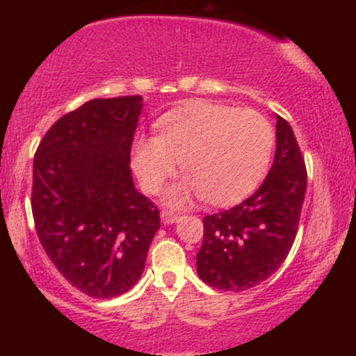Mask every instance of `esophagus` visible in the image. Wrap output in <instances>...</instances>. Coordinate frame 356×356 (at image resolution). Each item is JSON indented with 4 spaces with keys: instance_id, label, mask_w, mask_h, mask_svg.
I'll return each mask as SVG.
<instances>
[{
    "instance_id": "1",
    "label": "esophagus",
    "mask_w": 356,
    "mask_h": 356,
    "mask_svg": "<svg viewBox=\"0 0 356 356\" xmlns=\"http://www.w3.org/2000/svg\"><path fill=\"white\" fill-rule=\"evenodd\" d=\"M161 219H162V222H164V224H167V226H169V224L177 222V220H179V216H177V214H170V212H162V214H161Z\"/></svg>"
}]
</instances>
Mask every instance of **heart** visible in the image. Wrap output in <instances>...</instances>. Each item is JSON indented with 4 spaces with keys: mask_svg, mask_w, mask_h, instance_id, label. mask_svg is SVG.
<instances>
[{
    "mask_svg": "<svg viewBox=\"0 0 356 356\" xmlns=\"http://www.w3.org/2000/svg\"><path fill=\"white\" fill-rule=\"evenodd\" d=\"M157 129L159 136L134 140L130 159L150 194L164 189L182 161L187 177L165 195L172 207L202 197L212 206H231L248 197L269 169L275 134L254 110L195 100L162 115Z\"/></svg>",
    "mask_w": 356,
    "mask_h": 356,
    "instance_id": "b5f03b06",
    "label": "heart"
}]
</instances>
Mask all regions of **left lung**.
<instances>
[{
	"mask_svg": "<svg viewBox=\"0 0 356 356\" xmlns=\"http://www.w3.org/2000/svg\"><path fill=\"white\" fill-rule=\"evenodd\" d=\"M276 120L271 169L251 197L204 218L197 275L224 291H246L275 275L295 243L306 192V169L288 122Z\"/></svg>",
	"mask_w": 356,
	"mask_h": 356,
	"instance_id": "obj_1",
	"label": "left lung"
}]
</instances>
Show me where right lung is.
I'll list each match as a JSON object with an SVG mask.
<instances>
[{"label":"right lung","mask_w":356,"mask_h":356,"mask_svg":"<svg viewBox=\"0 0 356 356\" xmlns=\"http://www.w3.org/2000/svg\"><path fill=\"white\" fill-rule=\"evenodd\" d=\"M140 95L88 100L56 120L35 154L31 209L40 243L65 280L117 298L142 273L159 209L136 189L130 147Z\"/></svg>","instance_id":"add662e5"}]
</instances>
